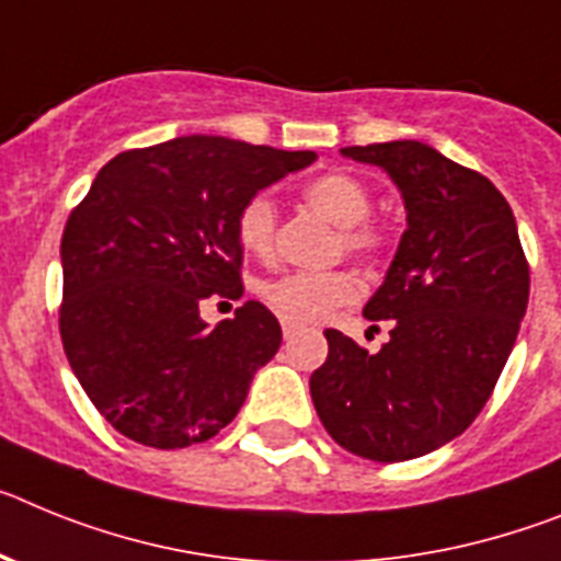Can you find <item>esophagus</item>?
Listing matches in <instances>:
<instances>
[{
  "instance_id": "34e87169",
  "label": "esophagus",
  "mask_w": 561,
  "mask_h": 561,
  "mask_svg": "<svg viewBox=\"0 0 561 561\" xmlns=\"http://www.w3.org/2000/svg\"><path fill=\"white\" fill-rule=\"evenodd\" d=\"M296 333H299V324H294L290 319H282V335H285V339H294Z\"/></svg>"
}]
</instances>
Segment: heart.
<instances>
[{"instance_id": "b5f03b06", "label": "heart", "mask_w": 561, "mask_h": 561, "mask_svg": "<svg viewBox=\"0 0 561 561\" xmlns=\"http://www.w3.org/2000/svg\"><path fill=\"white\" fill-rule=\"evenodd\" d=\"M305 203L321 217L341 228V245L358 260H375L383 251V231L367 222L373 211V192L364 180L347 172H328L305 186ZM237 240L242 251L267 260L276 242V206L267 194H253L237 214ZM358 294L353 274H282L260 287V296L279 316L299 324L328 319L335 308L347 305Z\"/></svg>"}]
</instances>
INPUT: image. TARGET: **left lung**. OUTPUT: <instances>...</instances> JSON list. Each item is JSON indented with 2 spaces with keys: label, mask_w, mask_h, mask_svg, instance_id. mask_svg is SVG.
Segmentation results:
<instances>
[{
  "label": "left lung",
  "mask_w": 561,
  "mask_h": 561,
  "mask_svg": "<svg viewBox=\"0 0 561 561\" xmlns=\"http://www.w3.org/2000/svg\"><path fill=\"white\" fill-rule=\"evenodd\" d=\"M401 192L407 231L364 305L392 324L367 353L328 330V362L310 375L321 423L339 446L375 462L440 449L471 426L514 350L528 308V262L516 220L489 178L421 140L347 146Z\"/></svg>",
  "instance_id": "left-lung-1"
}]
</instances>
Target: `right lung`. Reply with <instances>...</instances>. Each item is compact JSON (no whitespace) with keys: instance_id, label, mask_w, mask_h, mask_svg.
<instances>
[{"instance_id":"1","label":"right lung","mask_w":561,"mask_h":561,"mask_svg":"<svg viewBox=\"0 0 561 561\" xmlns=\"http://www.w3.org/2000/svg\"><path fill=\"white\" fill-rule=\"evenodd\" d=\"M316 152L186 135L121 152L95 174L61 237V341L87 398L121 435L186 449L237 417L282 344L245 301L208 328L199 301L240 299L237 214Z\"/></svg>"}]
</instances>
